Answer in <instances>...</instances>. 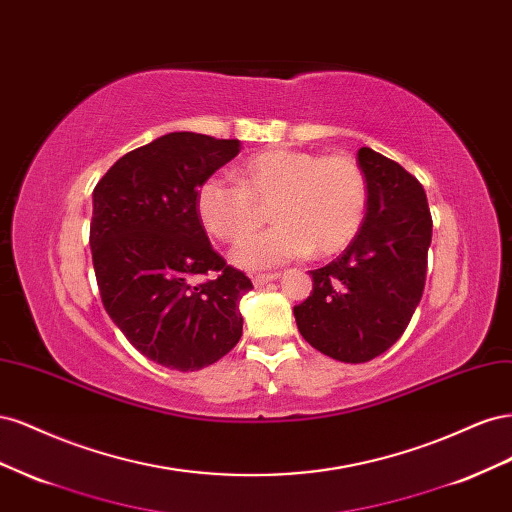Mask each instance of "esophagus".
<instances>
[{"label": "esophagus", "mask_w": 512, "mask_h": 512, "mask_svg": "<svg viewBox=\"0 0 512 512\" xmlns=\"http://www.w3.org/2000/svg\"><path fill=\"white\" fill-rule=\"evenodd\" d=\"M277 277H280V273H256L252 277V282H254V286H265V284L277 280Z\"/></svg>", "instance_id": "34e87169"}]
</instances>
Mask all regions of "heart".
<instances>
[{"label": "heart", "mask_w": 512, "mask_h": 512, "mask_svg": "<svg viewBox=\"0 0 512 512\" xmlns=\"http://www.w3.org/2000/svg\"><path fill=\"white\" fill-rule=\"evenodd\" d=\"M271 205L269 230L243 239L232 260L243 269H267L288 260L342 252L359 232L367 183L346 156H316L297 149H267L239 170V181L209 175L196 190V213L215 239L237 241Z\"/></svg>", "instance_id": "1"}]
</instances>
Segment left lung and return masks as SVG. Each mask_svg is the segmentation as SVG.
<instances>
[{"label": "left lung", "mask_w": 512, "mask_h": 512, "mask_svg": "<svg viewBox=\"0 0 512 512\" xmlns=\"http://www.w3.org/2000/svg\"><path fill=\"white\" fill-rule=\"evenodd\" d=\"M367 213L337 260L309 271L314 288L294 307L309 346L342 363H367L404 335L423 297L431 213L423 185L397 162L361 147Z\"/></svg>", "instance_id": "left-lung-1"}]
</instances>
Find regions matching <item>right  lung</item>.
I'll use <instances>...</instances> for the list:
<instances>
[{"label":"right lung","instance_id":"add662e5","mask_svg":"<svg viewBox=\"0 0 512 512\" xmlns=\"http://www.w3.org/2000/svg\"><path fill=\"white\" fill-rule=\"evenodd\" d=\"M239 151L237 138L170 132L119 158L94 190L89 245L104 309L162 367L203 369L241 339L252 282L213 250L196 213L198 185ZM207 272L213 281L193 284Z\"/></svg>","mask_w":512,"mask_h":512}]
</instances>
